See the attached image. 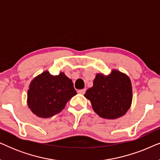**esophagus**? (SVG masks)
<instances>
[{
    "label": "esophagus",
    "instance_id": "obj_1",
    "mask_svg": "<svg viewBox=\"0 0 160 160\" xmlns=\"http://www.w3.org/2000/svg\"><path fill=\"white\" fill-rule=\"evenodd\" d=\"M85 92H86V89H81V90H78V93L81 94V95H84Z\"/></svg>",
    "mask_w": 160,
    "mask_h": 160
}]
</instances>
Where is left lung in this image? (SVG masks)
<instances>
[{"mask_svg":"<svg viewBox=\"0 0 160 160\" xmlns=\"http://www.w3.org/2000/svg\"><path fill=\"white\" fill-rule=\"evenodd\" d=\"M84 97L90 101L94 111L99 117L117 119L125 114L132 104L130 78L115 69L108 75L96 74L93 86L87 89Z\"/></svg>","mask_w":160,"mask_h":160,"instance_id":"left-lung-1","label":"left lung"}]
</instances>
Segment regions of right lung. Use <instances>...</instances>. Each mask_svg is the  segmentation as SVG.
Here are the masks:
<instances>
[{"mask_svg": "<svg viewBox=\"0 0 160 160\" xmlns=\"http://www.w3.org/2000/svg\"><path fill=\"white\" fill-rule=\"evenodd\" d=\"M76 95L73 82L63 72L53 76L46 71L30 82L28 106L37 117L49 118L60 112Z\"/></svg>", "mask_w": 160, "mask_h": 160, "instance_id": "1", "label": "right lung"}]
</instances>
